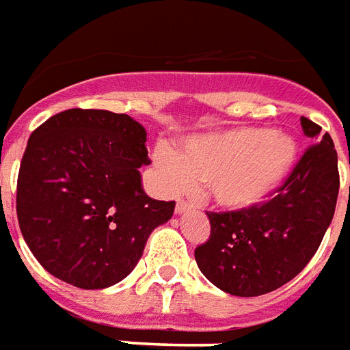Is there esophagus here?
Segmentation results:
<instances>
[{
  "mask_svg": "<svg viewBox=\"0 0 350 350\" xmlns=\"http://www.w3.org/2000/svg\"><path fill=\"white\" fill-rule=\"evenodd\" d=\"M192 203L190 201H186V200H177V206H175V213H186V211H190L192 208Z\"/></svg>",
  "mask_w": 350,
  "mask_h": 350,
  "instance_id": "esophagus-1",
  "label": "esophagus"
}]
</instances>
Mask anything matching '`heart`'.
<instances>
[{
    "label": "heart",
    "mask_w": 350,
    "mask_h": 350,
    "mask_svg": "<svg viewBox=\"0 0 350 350\" xmlns=\"http://www.w3.org/2000/svg\"><path fill=\"white\" fill-rule=\"evenodd\" d=\"M157 165L170 190L205 185L208 198L228 211L261 205L297 164V144L269 129L241 126L188 137L178 150H157Z\"/></svg>",
    "instance_id": "heart-1"
}]
</instances>
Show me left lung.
<instances>
[{
  "instance_id": "8db88e82",
  "label": "left lung",
  "mask_w": 350,
  "mask_h": 350,
  "mask_svg": "<svg viewBox=\"0 0 350 350\" xmlns=\"http://www.w3.org/2000/svg\"><path fill=\"white\" fill-rule=\"evenodd\" d=\"M311 144L262 205L206 213L211 237L196 248L203 276L234 297H259L302 272L321 246L338 203V152L321 126L302 117ZM350 162V158H349Z\"/></svg>"
}]
</instances>
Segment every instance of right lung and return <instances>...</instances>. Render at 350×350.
<instances>
[{
	"mask_svg": "<svg viewBox=\"0 0 350 350\" xmlns=\"http://www.w3.org/2000/svg\"><path fill=\"white\" fill-rule=\"evenodd\" d=\"M147 132L126 113L72 108L33 130L16 185L24 241L52 276L104 289L134 270L175 201L149 198Z\"/></svg>",
	"mask_w": 350,
	"mask_h": 350,
	"instance_id": "1",
	"label": "right lung"
}]
</instances>
